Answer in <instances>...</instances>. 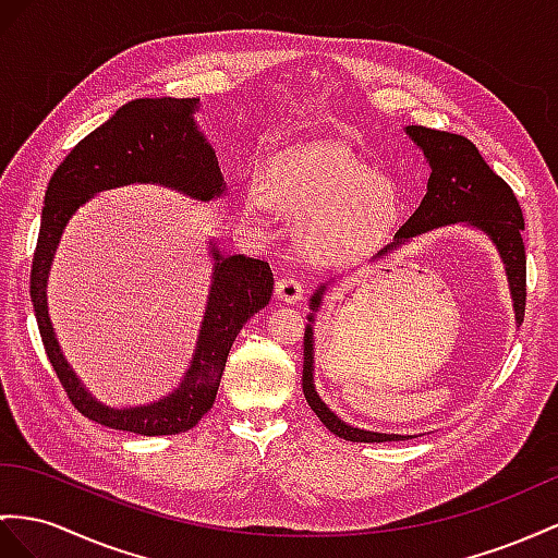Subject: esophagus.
<instances>
[{
	"label": "esophagus",
	"mask_w": 558,
	"mask_h": 558,
	"mask_svg": "<svg viewBox=\"0 0 558 558\" xmlns=\"http://www.w3.org/2000/svg\"><path fill=\"white\" fill-rule=\"evenodd\" d=\"M276 296L284 304H296L304 299V284L292 276H280L276 282Z\"/></svg>",
	"instance_id": "obj_1"
}]
</instances>
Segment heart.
Instances as JSON below:
<instances>
[{"label": "heart", "instance_id": "1", "mask_svg": "<svg viewBox=\"0 0 558 558\" xmlns=\"http://www.w3.org/2000/svg\"><path fill=\"white\" fill-rule=\"evenodd\" d=\"M276 205L296 223L304 254L320 264H349L373 254L398 219V195L349 150L308 143L274 157L264 185L245 197L250 217Z\"/></svg>", "mask_w": 558, "mask_h": 558}]
</instances>
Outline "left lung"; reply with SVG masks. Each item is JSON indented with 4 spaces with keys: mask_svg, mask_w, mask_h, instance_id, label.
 <instances>
[{
    "mask_svg": "<svg viewBox=\"0 0 558 558\" xmlns=\"http://www.w3.org/2000/svg\"><path fill=\"white\" fill-rule=\"evenodd\" d=\"M408 134L424 150L428 167H432V177H428L422 205L401 228H398L393 245H403L410 238L457 221L478 226L481 231L493 238L499 256H502V262L507 266L513 311H517V323L521 325L525 316V247L521 238L523 211L517 195L509 189V183L502 177H497L488 167V162L483 160L478 148L469 138L450 132L428 130V126L422 124L408 126ZM393 245L381 250V254L389 252ZM320 296L323 290H318L316 296L311 299L313 311L320 306ZM302 389L311 410L316 412L318 420L339 438L353 442H387L405 438L398 434H377L353 428L347 422H341L335 412L320 401L316 387H313L311 325L306 327L304 335Z\"/></svg>",
    "mask_w": 558,
    "mask_h": 558,
    "instance_id": "obj_1",
    "label": "left lung"
}]
</instances>
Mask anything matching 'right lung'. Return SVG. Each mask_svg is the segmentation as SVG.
<instances>
[{
    "label": "right lung",
    "instance_id": "add662e5",
    "mask_svg": "<svg viewBox=\"0 0 558 558\" xmlns=\"http://www.w3.org/2000/svg\"><path fill=\"white\" fill-rule=\"evenodd\" d=\"M199 98H136L84 136L53 171L31 268V299L47 359L77 412L98 424L141 436H169L193 428L217 398L238 332L274 294V274L262 259L217 256L207 313L193 365L181 387L162 401L134 410L98 405L68 367L47 311V276L68 219L89 195L122 183L155 181L197 199L223 193V177L205 136L193 124Z\"/></svg>",
    "mask_w": 558,
    "mask_h": 558
}]
</instances>
